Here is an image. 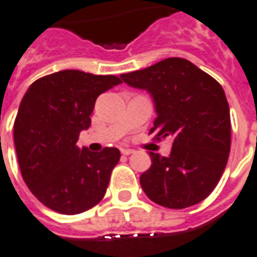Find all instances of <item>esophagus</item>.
<instances>
[{"label": "esophagus", "instance_id": "1", "mask_svg": "<svg viewBox=\"0 0 257 257\" xmlns=\"http://www.w3.org/2000/svg\"><path fill=\"white\" fill-rule=\"evenodd\" d=\"M121 153H122L123 156H129V154L134 153V150H132V149H121Z\"/></svg>", "mask_w": 257, "mask_h": 257}]
</instances>
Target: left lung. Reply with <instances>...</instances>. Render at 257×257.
Masks as SVG:
<instances>
[{"label": "left lung", "mask_w": 257, "mask_h": 257, "mask_svg": "<svg viewBox=\"0 0 257 257\" xmlns=\"http://www.w3.org/2000/svg\"><path fill=\"white\" fill-rule=\"evenodd\" d=\"M121 78L153 100L157 116L150 134L172 141L168 157L149 152L152 166L141 175L142 189L170 209L202 202L221 178L231 147L229 107L221 85L184 58H167Z\"/></svg>", "instance_id": "1"}]
</instances>
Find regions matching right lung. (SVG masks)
<instances>
[{
  "mask_svg": "<svg viewBox=\"0 0 257 257\" xmlns=\"http://www.w3.org/2000/svg\"><path fill=\"white\" fill-rule=\"evenodd\" d=\"M119 83L114 75L66 69L37 79L25 93L14 125L16 156L23 181L48 209L79 214L105 195L119 150L93 153L76 142L90 126L96 98Z\"/></svg>",
  "mask_w": 257,
  "mask_h": 257,
  "instance_id": "1",
  "label": "right lung"
}]
</instances>
